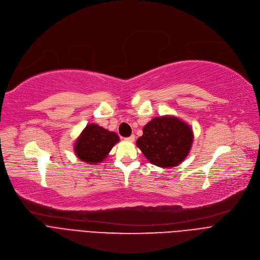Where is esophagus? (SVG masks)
<instances>
[{
    "label": "esophagus",
    "instance_id": "esophagus-1",
    "mask_svg": "<svg viewBox=\"0 0 260 260\" xmlns=\"http://www.w3.org/2000/svg\"><path fill=\"white\" fill-rule=\"evenodd\" d=\"M125 140H127V141H131V142H134V141H135V135H132V136H129V137L125 138Z\"/></svg>",
    "mask_w": 260,
    "mask_h": 260
}]
</instances>
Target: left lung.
Here are the masks:
<instances>
[{
  "label": "left lung",
  "mask_w": 260,
  "mask_h": 260,
  "mask_svg": "<svg viewBox=\"0 0 260 260\" xmlns=\"http://www.w3.org/2000/svg\"><path fill=\"white\" fill-rule=\"evenodd\" d=\"M193 139L187 123L174 116H162L147 123L136 144L152 165L168 169L179 166L186 158Z\"/></svg>",
  "instance_id": "1"
}]
</instances>
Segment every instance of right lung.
<instances>
[{
  "mask_svg": "<svg viewBox=\"0 0 260 260\" xmlns=\"http://www.w3.org/2000/svg\"><path fill=\"white\" fill-rule=\"evenodd\" d=\"M117 142H119V136L116 133L90 123L80 134L74 149L81 161L98 165L107 157Z\"/></svg>",
  "mask_w": 260,
  "mask_h": 260,
  "instance_id": "1",
  "label": "right lung"
}]
</instances>
